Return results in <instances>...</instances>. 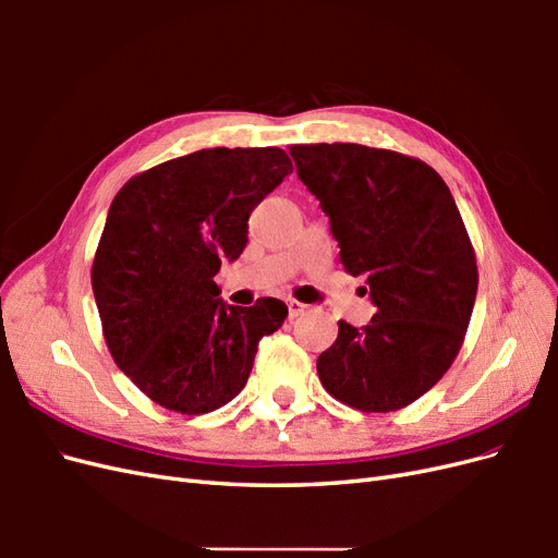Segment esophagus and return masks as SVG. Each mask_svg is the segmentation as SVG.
Listing matches in <instances>:
<instances>
[{"label": "esophagus", "mask_w": 558, "mask_h": 558, "mask_svg": "<svg viewBox=\"0 0 558 558\" xmlns=\"http://www.w3.org/2000/svg\"><path fill=\"white\" fill-rule=\"evenodd\" d=\"M310 307L307 305H302V302H298V300H289V316L291 318H298V316H302L305 314Z\"/></svg>", "instance_id": "obj_1"}]
</instances>
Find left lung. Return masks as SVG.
I'll return each instance as SVG.
<instances>
[{"label":"left lung","instance_id":"obj_1","mask_svg":"<svg viewBox=\"0 0 558 558\" xmlns=\"http://www.w3.org/2000/svg\"><path fill=\"white\" fill-rule=\"evenodd\" d=\"M291 156L377 307L363 328L340 320L318 379L353 410L408 408L451 367L475 307L477 260L459 207L430 165L396 150L337 142L295 144Z\"/></svg>","mask_w":558,"mask_h":558}]
</instances>
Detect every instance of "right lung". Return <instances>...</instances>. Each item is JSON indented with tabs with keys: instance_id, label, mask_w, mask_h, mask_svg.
<instances>
[{
	"instance_id": "1",
	"label": "right lung",
	"mask_w": 558,
	"mask_h": 558,
	"mask_svg": "<svg viewBox=\"0 0 558 558\" xmlns=\"http://www.w3.org/2000/svg\"><path fill=\"white\" fill-rule=\"evenodd\" d=\"M291 172L277 146L202 148L132 177L113 197L93 293L116 365L162 408H223L246 386L258 342L281 328V300L226 305L214 277L240 258L251 211Z\"/></svg>"
}]
</instances>
